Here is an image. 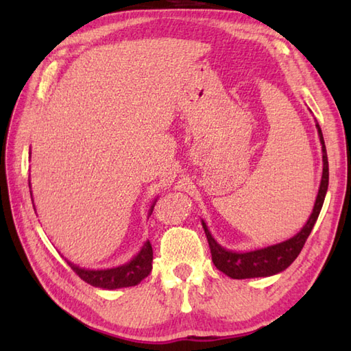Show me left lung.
Segmentation results:
<instances>
[{
    "instance_id": "8db88e82",
    "label": "left lung",
    "mask_w": 351,
    "mask_h": 351,
    "mask_svg": "<svg viewBox=\"0 0 351 351\" xmlns=\"http://www.w3.org/2000/svg\"><path fill=\"white\" fill-rule=\"evenodd\" d=\"M317 130H318V136H319V141H322V149H323V176H322V184H319L314 210H312L309 220L306 221V225L302 228L299 234L294 235L293 238H289L287 241L268 245V247H264V249L250 250V252H232L221 247V245L214 240L211 232L206 228V223L202 220L206 240L211 249L213 263L220 271L229 276V278L250 279V278H265V276H273L276 273H280L285 270V268H288L294 263V259L299 256V253L302 252L304 243H306L312 228L315 225L319 211H322L326 191H327V187H329V161H327L323 132L318 123H317Z\"/></svg>"
}]
</instances>
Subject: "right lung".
<instances>
[{
	"label": "right lung",
	"mask_w": 351,
	"mask_h": 351,
	"mask_svg": "<svg viewBox=\"0 0 351 351\" xmlns=\"http://www.w3.org/2000/svg\"><path fill=\"white\" fill-rule=\"evenodd\" d=\"M156 202V200H155ZM155 202L152 204L149 215L152 214ZM34 206V205H33ZM152 259L154 252L152 245L149 241L145 243L143 247L134 256L128 264L119 265L114 268H107V270H86L68 261L71 268L75 271L84 282L90 283L92 287H98L104 289H117V288H126L134 287L147 278V274L152 270Z\"/></svg>",
	"instance_id": "obj_1"
}]
</instances>
